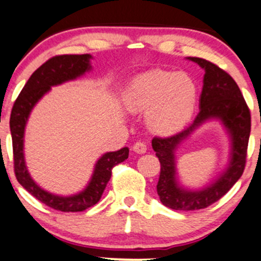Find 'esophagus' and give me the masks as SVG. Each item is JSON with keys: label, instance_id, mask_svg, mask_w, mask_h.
I'll return each mask as SVG.
<instances>
[{"label": "esophagus", "instance_id": "1", "mask_svg": "<svg viewBox=\"0 0 261 261\" xmlns=\"http://www.w3.org/2000/svg\"><path fill=\"white\" fill-rule=\"evenodd\" d=\"M133 150L137 154H144L147 151L146 143H144V142H141V141L136 142V143L133 146Z\"/></svg>", "mask_w": 261, "mask_h": 261}]
</instances>
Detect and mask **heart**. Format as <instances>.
Listing matches in <instances>:
<instances>
[{
	"mask_svg": "<svg viewBox=\"0 0 261 261\" xmlns=\"http://www.w3.org/2000/svg\"><path fill=\"white\" fill-rule=\"evenodd\" d=\"M131 113L147 112V124L159 135L178 133L189 121L196 103V85L188 74L151 70L135 77L123 92Z\"/></svg>",
	"mask_w": 261,
	"mask_h": 261,
	"instance_id": "heart-1",
	"label": "heart"
}]
</instances>
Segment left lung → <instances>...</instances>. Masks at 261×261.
I'll list each match as a JSON object with an SVG mask.
<instances>
[{"mask_svg": "<svg viewBox=\"0 0 261 261\" xmlns=\"http://www.w3.org/2000/svg\"><path fill=\"white\" fill-rule=\"evenodd\" d=\"M188 60L204 70L199 114L182 133L167 138L154 137L151 141L161 165L158 195L163 204L176 211L204 208L231 189L245 170L250 134V112L231 75L204 59L188 58ZM211 120L220 121L226 128L230 141L229 160L216 180L199 190H190L179 182L175 151L194 130Z\"/></svg>", "mask_w": 261, "mask_h": 261, "instance_id": "8db88e82", "label": "left lung"}]
</instances>
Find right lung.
I'll return each mask as SVG.
<instances>
[{
    "label": "right lung",
    "instance_id": "1",
    "mask_svg": "<svg viewBox=\"0 0 261 261\" xmlns=\"http://www.w3.org/2000/svg\"><path fill=\"white\" fill-rule=\"evenodd\" d=\"M91 59L90 54L59 55L49 59L30 77L20 95L16 98L11 113L9 126L13 141L16 179L36 199L61 212H81L97 203L108 180L111 179L112 169L128 158L127 147L117 151L105 153L95 164L87 187L79 193L68 196L57 195L43 189L35 182L26 166L24 154L25 128L32 110L38 101L51 90V87L74 81L87 72H90L92 70Z\"/></svg>",
    "mask_w": 261,
    "mask_h": 261
}]
</instances>
